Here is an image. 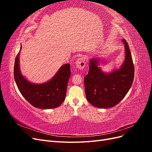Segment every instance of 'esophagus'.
I'll return each instance as SVG.
<instances>
[{"label": "esophagus", "instance_id": "esophagus-1", "mask_svg": "<svg viewBox=\"0 0 152 152\" xmlns=\"http://www.w3.org/2000/svg\"><path fill=\"white\" fill-rule=\"evenodd\" d=\"M76 64V66L79 69H83L85 66H86V59L85 58L83 57H80L79 59H77V61L75 62Z\"/></svg>", "mask_w": 152, "mask_h": 152}]
</instances>
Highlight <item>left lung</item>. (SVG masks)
I'll list each match as a JSON object with an SVG mask.
<instances>
[{"mask_svg":"<svg viewBox=\"0 0 152 152\" xmlns=\"http://www.w3.org/2000/svg\"><path fill=\"white\" fill-rule=\"evenodd\" d=\"M125 45L126 59L121 68L109 74L103 73L96 59H91L88 74L84 77V86L87 101L96 107H113L125 97L132 84L134 67L129 45Z\"/></svg>","mask_w":152,"mask_h":152,"instance_id":"8db88e82","label":"left lung"}]
</instances>
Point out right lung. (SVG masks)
Wrapping results in <instances>:
<instances>
[{
	"label": "right lung",
	"mask_w": 152,
	"mask_h": 152,
	"mask_svg": "<svg viewBox=\"0 0 152 152\" xmlns=\"http://www.w3.org/2000/svg\"><path fill=\"white\" fill-rule=\"evenodd\" d=\"M20 53L16 57L14 76L21 94L36 108L49 109L58 107L65 99L68 81L71 74L70 64L62 66L53 79L46 83L31 84L21 74Z\"/></svg>",
	"instance_id": "add662e5"
}]
</instances>
